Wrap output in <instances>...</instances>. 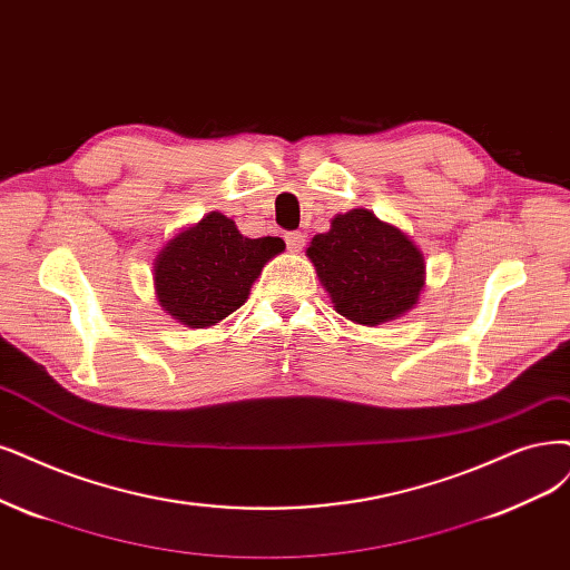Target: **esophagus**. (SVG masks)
I'll list each match as a JSON object with an SVG mask.
<instances>
[{"label": "esophagus", "mask_w": 570, "mask_h": 570, "mask_svg": "<svg viewBox=\"0 0 570 570\" xmlns=\"http://www.w3.org/2000/svg\"><path fill=\"white\" fill-rule=\"evenodd\" d=\"M286 246H288V250H293V253L303 250V246H305V235H301V232H288V235H286Z\"/></svg>", "instance_id": "obj_1"}]
</instances>
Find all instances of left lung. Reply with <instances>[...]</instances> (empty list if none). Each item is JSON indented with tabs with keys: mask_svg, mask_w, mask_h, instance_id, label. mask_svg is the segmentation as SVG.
Returning <instances> with one entry per match:
<instances>
[{
	"mask_svg": "<svg viewBox=\"0 0 570 570\" xmlns=\"http://www.w3.org/2000/svg\"><path fill=\"white\" fill-rule=\"evenodd\" d=\"M307 258L317 267L333 307L345 320L377 326L415 307L425 286V261L402 229L352 208L314 235Z\"/></svg>",
	"mask_w": 570,
	"mask_h": 570,
	"instance_id": "obj_1",
	"label": "left lung"
}]
</instances>
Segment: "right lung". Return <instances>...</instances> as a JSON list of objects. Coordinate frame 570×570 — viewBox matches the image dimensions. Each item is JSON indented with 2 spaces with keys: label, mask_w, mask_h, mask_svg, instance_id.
Returning a JSON list of instances; mask_svg holds the SVG:
<instances>
[{
  "label": "right lung",
  "mask_w": 570,
  "mask_h": 570,
  "mask_svg": "<svg viewBox=\"0 0 570 570\" xmlns=\"http://www.w3.org/2000/svg\"><path fill=\"white\" fill-rule=\"evenodd\" d=\"M282 250L279 237L248 239L235 220L210 210L159 250L157 301L189 328L216 326L246 303L261 269Z\"/></svg>",
  "instance_id": "right-lung-1"
}]
</instances>
